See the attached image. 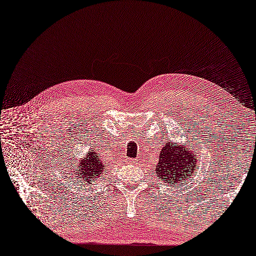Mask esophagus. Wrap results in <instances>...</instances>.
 Wrapping results in <instances>:
<instances>
[{
	"instance_id": "esophagus-1",
	"label": "esophagus",
	"mask_w": 256,
	"mask_h": 256,
	"mask_svg": "<svg viewBox=\"0 0 256 256\" xmlns=\"http://www.w3.org/2000/svg\"><path fill=\"white\" fill-rule=\"evenodd\" d=\"M130 162H132V160H130Z\"/></svg>"
}]
</instances>
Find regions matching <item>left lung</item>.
<instances>
[{
    "label": "left lung",
    "instance_id": "1",
    "mask_svg": "<svg viewBox=\"0 0 256 256\" xmlns=\"http://www.w3.org/2000/svg\"><path fill=\"white\" fill-rule=\"evenodd\" d=\"M194 146L174 144L172 140L162 146L155 173L162 182L170 184H186L194 176L198 167V155Z\"/></svg>",
    "mask_w": 256,
    "mask_h": 256
}]
</instances>
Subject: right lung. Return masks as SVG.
Returning <instances> with one entry per match:
<instances>
[{"mask_svg": "<svg viewBox=\"0 0 256 256\" xmlns=\"http://www.w3.org/2000/svg\"><path fill=\"white\" fill-rule=\"evenodd\" d=\"M76 166V168L74 171V176H76V178L82 180V183L87 182L92 184L94 180H98L101 176L107 164L102 162L98 151L92 150L88 151V153L84 155V158H80V162Z\"/></svg>", "mask_w": 256, "mask_h": 256, "instance_id": "obj_1", "label": "right lung"}]
</instances>
